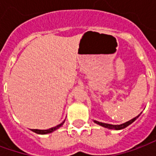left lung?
<instances>
[{
  "mask_svg": "<svg viewBox=\"0 0 156 156\" xmlns=\"http://www.w3.org/2000/svg\"><path fill=\"white\" fill-rule=\"evenodd\" d=\"M138 117V116H137ZM135 117L134 119H132L131 120L128 121L126 123H124V124H119V125H114V124H105V123H101V122H98V121H96L95 120L94 122L96 124H99V125H101L103 127H105V128H108V129H124V128L127 127L128 125H129L130 124H132L133 122H134L135 119H136V118Z\"/></svg>",
  "mask_w": 156,
  "mask_h": 156,
  "instance_id": "left-lung-1",
  "label": "left lung"
}]
</instances>
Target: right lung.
<instances>
[{"label":"right lung","instance_id":"right-lung-1","mask_svg":"<svg viewBox=\"0 0 156 156\" xmlns=\"http://www.w3.org/2000/svg\"><path fill=\"white\" fill-rule=\"evenodd\" d=\"M64 121H63L62 123H61V124H58V125H57V126H55V127L51 128V129H43V130H41V129H32V131H33V132H35V133H37V134H49V133H51L52 131L56 130V129H58V128L61 127L62 125L63 124V123H64Z\"/></svg>","mask_w":156,"mask_h":156}]
</instances>
